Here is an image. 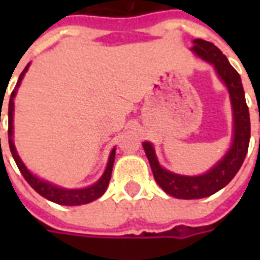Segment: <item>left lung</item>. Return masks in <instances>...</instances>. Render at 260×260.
<instances>
[{
	"mask_svg": "<svg viewBox=\"0 0 260 260\" xmlns=\"http://www.w3.org/2000/svg\"><path fill=\"white\" fill-rule=\"evenodd\" d=\"M192 51L205 61L214 65L218 76L229 87L233 111H234V141H233V146L224 156L223 160H220L206 174L198 175V177L178 175L161 169L152 145L149 142L143 143V149L150 163L156 182L161 186L164 192L178 199H201L213 195L224 188L241 169L245 160L249 139H251L249 110L246 106L245 93H244L240 74L231 67L227 57L213 43L205 42L202 39H195Z\"/></svg>",
	"mask_w": 260,
	"mask_h": 260,
	"instance_id": "left-lung-1",
	"label": "left lung"
}]
</instances>
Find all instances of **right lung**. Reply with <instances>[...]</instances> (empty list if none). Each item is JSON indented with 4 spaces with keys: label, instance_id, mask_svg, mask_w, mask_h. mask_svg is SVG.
<instances>
[{
    "label": "right lung",
    "instance_id": "obj_1",
    "mask_svg": "<svg viewBox=\"0 0 260 260\" xmlns=\"http://www.w3.org/2000/svg\"><path fill=\"white\" fill-rule=\"evenodd\" d=\"M29 68V65L23 69V72L20 74L19 80L16 83V87L14 91L11 93L9 97V108H8V139H9V149L12 153V157H14L15 163L19 169L20 174L23 175V178L27 181V184L37 192L40 193L43 198H46L48 201L54 202V203H58V205H65V206H78V205H85V203H90V202L96 201L100 196L106 192L111 178V171H113L114 166V157H115V149H114L110 158H108L107 169L104 171V174L100 180L97 181L94 185L89 186V188H83V189H64V188H59L53 184H50L47 181H43L40 178H37L35 175L31 174L29 170L26 169L25 164L20 161L18 153L15 150L14 141H12V129H14V99L16 96V89L19 87L20 82L23 79V75ZM1 114V113H0ZM1 143V139H0Z\"/></svg>",
    "mask_w": 260,
    "mask_h": 260
}]
</instances>
